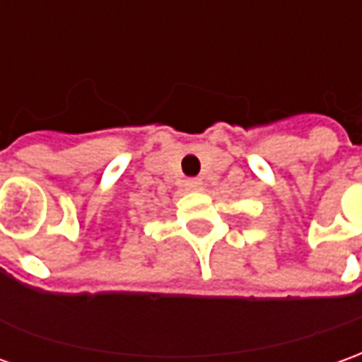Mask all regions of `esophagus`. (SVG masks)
I'll return each instance as SVG.
<instances>
[{
	"label": "esophagus",
	"mask_w": 362,
	"mask_h": 362,
	"mask_svg": "<svg viewBox=\"0 0 362 362\" xmlns=\"http://www.w3.org/2000/svg\"><path fill=\"white\" fill-rule=\"evenodd\" d=\"M200 186H202L200 178H190V180H186V188H188V190H198Z\"/></svg>",
	"instance_id": "obj_1"
}]
</instances>
